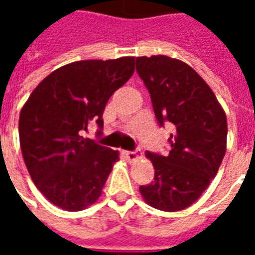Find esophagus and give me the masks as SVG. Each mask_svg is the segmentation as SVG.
<instances>
[{"label":"esophagus","instance_id":"obj_1","mask_svg":"<svg viewBox=\"0 0 255 255\" xmlns=\"http://www.w3.org/2000/svg\"><path fill=\"white\" fill-rule=\"evenodd\" d=\"M124 155H126V158L129 161H133L138 158V154H136L135 151H124Z\"/></svg>","mask_w":255,"mask_h":255}]
</instances>
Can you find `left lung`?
Here are the masks:
<instances>
[{
	"label": "left lung",
	"mask_w": 255,
	"mask_h": 255,
	"mask_svg": "<svg viewBox=\"0 0 255 255\" xmlns=\"http://www.w3.org/2000/svg\"><path fill=\"white\" fill-rule=\"evenodd\" d=\"M157 122H169V154L146 153L154 182L139 191L150 206L179 212L209 187L227 150V116L208 83L188 64L168 56L136 57Z\"/></svg>",
	"instance_id": "1"
}]
</instances>
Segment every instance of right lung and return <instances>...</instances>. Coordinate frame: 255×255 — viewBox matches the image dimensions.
Listing matches in <instances>:
<instances>
[{
	"instance_id": "1",
	"label": "right lung",
	"mask_w": 255,
	"mask_h": 255,
	"mask_svg": "<svg viewBox=\"0 0 255 255\" xmlns=\"http://www.w3.org/2000/svg\"><path fill=\"white\" fill-rule=\"evenodd\" d=\"M135 57L75 61L53 71L21 108L20 147L32 182L58 208L79 212L100 198L119 151L80 136L104 127L112 94L132 76Z\"/></svg>"
}]
</instances>
